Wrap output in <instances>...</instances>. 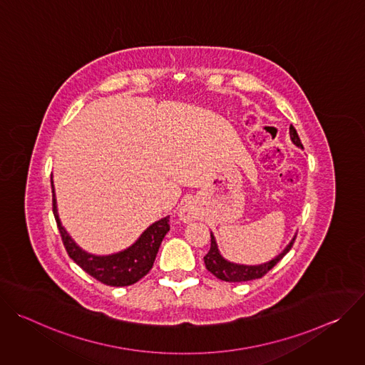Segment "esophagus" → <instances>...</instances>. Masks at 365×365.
<instances>
[{
    "instance_id": "34e87169",
    "label": "esophagus",
    "mask_w": 365,
    "mask_h": 365,
    "mask_svg": "<svg viewBox=\"0 0 365 365\" xmlns=\"http://www.w3.org/2000/svg\"><path fill=\"white\" fill-rule=\"evenodd\" d=\"M179 217H180V220H182V221L189 222V221H192V220H195V218H196V214H195V211L192 210L190 206H183L182 210H180Z\"/></svg>"
}]
</instances>
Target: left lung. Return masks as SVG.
Returning <instances> with one entry per match:
<instances>
[{"label":"left lung","instance_id":"1","mask_svg":"<svg viewBox=\"0 0 365 365\" xmlns=\"http://www.w3.org/2000/svg\"><path fill=\"white\" fill-rule=\"evenodd\" d=\"M290 138L297 147H302L300 138H299L297 131L293 125H290ZM294 240H296V237L290 241V244L284 248V251L280 255H277L276 258L272 259V262H269L266 264L241 266V264L230 263V262H227L225 258H222V255L218 251L215 238L211 234V248H210V251H207V254L203 257V262H205V266H206L207 272H211L215 277H218L224 282L235 283V282H250V280H254V279H262L290 251V248L294 244Z\"/></svg>","mask_w":365,"mask_h":365}]
</instances>
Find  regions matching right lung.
I'll return each mask as SVG.
<instances>
[{
    "instance_id": "add662e5",
    "label": "right lung",
    "mask_w": 365,
    "mask_h": 365,
    "mask_svg": "<svg viewBox=\"0 0 365 365\" xmlns=\"http://www.w3.org/2000/svg\"><path fill=\"white\" fill-rule=\"evenodd\" d=\"M51 192H53V214H55V220H56L63 245L69 257L83 272H86L89 276H92L93 279H96L103 284L123 287V286H130L137 283L151 270L155 255H158V251L160 248V244L165 235L170 231L169 217L154 222L151 227H148L143 232V235L137 240V242L133 244L125 251L107 255V257H96L82 251L73 242V240L68 235L58 215L53 182H51Z\"/></svg>"
}]
</instances>
